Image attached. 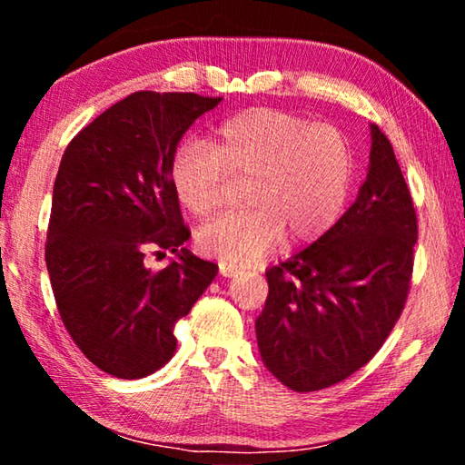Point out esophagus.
Instances as JSON below:
<instances>
[{
    "mask_svg": "<svg viewBox=\"0 0 465 465\" xmlns=\"http://www.w3.org/2000/svg\"><path fill=\"white\" fill-rule=\"evenodd\" d=\"M219 274H222V277H225V279H232V277H238L240 269H235V266L222 262V264H219Z\"/></svg>",
    "mask_w": 465,
    "mask_h": 465,
    "instance_id": "1",
    "label": "esophagus"
}]
</instances>
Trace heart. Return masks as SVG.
Here are the masks:
<instances>
[{"instance_id":"obj_1","label":"heart","mask_w":465,"mask_h":465,"mask_svg":"<svg viewBox=\"0 0 465 465\" xmlns=\"http://www.w3.org/2000/svg\"><path fill=\"white\" fill-rule=\"evenodd\" d=\"M230 178L246 180L242 199L250 207L204 223L196 232V246L240 266L271 252L282 235L291 243H305L330 230L349 194L351 145L330 124L254 108L225 121L207 145L184 141L172 153V188L193 215L222 207Z\"/></svg>"}]
</instances>
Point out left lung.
Returning <instances> with one entry per match:
<instances>
[{
  "instance_id": "8db88e82",
  "label": "left lung",
  "mask_w": 465,
  "mask_h": 465,
  "mask_svg": "<svg viewBox=\"0 0 465 465\" xmlns=\"http://www.w3.org/2000/svg\"><path fill=\"white\" fill-rule=\"evenodd\" d=\"M371 129L367 178L346 213L266 271L256 318L262 363L293 391L346 380L381 349L411 289L416 211L390 139Z\"/></svg>"
}]
</instances>
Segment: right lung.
Returning a JSON list of instances; mask_svg holds the SVG:
<instances>
[{"mask_svg":"<svg viewBox=\"0 0 465 465\" xmlns=\"http://www.w3.org/2000/svg\"><path fill=\"white\" fill-rule=\"evenodd\" d=\"M222 98L135 92L84 127L61 157L46 232V271L63 324L108 375L139 380L176 351L174 324L217 274L183 248L191 232L170 160L191 124ZM172 251L166 270L144 248Z\"/></svg>","mask_w":465,"mask_h":465,"instance_id":"add662e5","label":"right lung"}]
</instances>
